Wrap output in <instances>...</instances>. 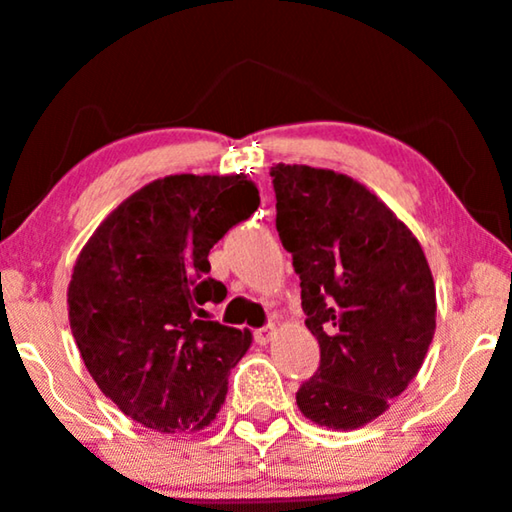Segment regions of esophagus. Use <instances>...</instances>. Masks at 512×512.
<instances>
[{
  "instance_id": "1",
  "label": "esophagus",
  "mask_w": 512,
  "mask_h": 512,
  "mask_svg": "<svg viewBox=\"0 0 512 512\" xmlns=\"http://www.w3.org/2000/svg\"><path fill=\"white\" fill-rule=\"evenodd\" d=\"M272 336H274V324L262 326V329L255 331V341L260 343V346H267V343L272 341Z\"/></svg>"
}]
</instances>
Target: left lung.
Here are the masks:
<instances>
[{
  "label": "left lung",
  "instance_id": "8db88e82",
  "mask_svg": "<svg viewBox=\"0 0 512 512\" xmlns=\"http://www.w3.org/2000/svg\"><path fill=\"white\" fill-rule=\"evenodd\" d=\"M276 231L300 276L322 362L295 393L307 420L360 429L420 372L436 288L420 240L367 186L331 169L272 166Z\"/></svg>",
  "mask_w": 512,
  "mask_h": 512
}]
</instances>
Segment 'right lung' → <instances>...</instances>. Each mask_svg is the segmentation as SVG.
<instances>
[{"label":"right lung","mask_w":512,"mask_h":512,"mask_svg":"<svg viewBox=\"0 0 512 512\" xmlns=\"http://www.w3.org/2000/svg\"><path fill=\"white\" fill-rule=\"evenodd\" d=\"M260 207L245 174L164 176L135 190L80 250L69 293L76 346L123 415L162 434L217 417L252 334L207 317L226 286L209 250Z\"/></svg>","instance_id":"right-lung-1"}]
</instances>
